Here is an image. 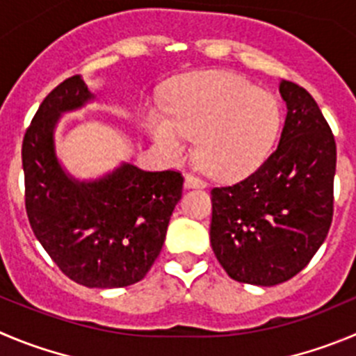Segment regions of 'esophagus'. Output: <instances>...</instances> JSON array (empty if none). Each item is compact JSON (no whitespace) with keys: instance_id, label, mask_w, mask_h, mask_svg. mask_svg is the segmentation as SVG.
<instances>
[{"instance_id":"esophagus-1","label":"esophagus","mask_w":356,"mask_h":356,"mask_svg":"<svg viewBox=\"0 0 356 356\" xmlns=\"http://www.w3.org/2000/svg\"><path fill=\"white\" fill-rule=\"evenodd\" d=\"M184 186L186 188H205V181L195 174H186Z\"/></svg>"}]
</instances>
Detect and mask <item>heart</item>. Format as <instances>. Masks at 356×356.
<instances>
[{
  "label": "heart",
  "instance_id": "obj_1",
  "mask_svg": "<svg viewBox=\"0 0 356 356\" xmlns=\"http://www.w3.org/2000/svg\"><path fill=\"white\" fill-rule=\"evenodd\" d=\"M167 115L151 114L149 128L159 147L182 158L197 137V159L214 177L253 170L274 145L281 105L270 92L227 72L182 77L167 96Z\"/></svg>",
  "mask_w": 356,
  "mask_h": 356
}]
</instances>
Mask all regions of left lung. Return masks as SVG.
<instances>
[{"instance_id":"obj_1","label":"left lung","mask_w":356,"mask_h":356,"mask_svg":"<svg viewBox=\"0 0 356 356\" xmlns=\"http://www.w3.org/2000/svg\"><path fill=\"white\" fill-rule=\"evenodd\" d=\"M286 121L272 154L242 181L212 188L211 244L238 283L274 286L297 275L327 238L337 151L314 98L279 84Z\"/></svg>"}]
</instances>
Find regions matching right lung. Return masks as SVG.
<instances>
[{
    "instance_id": "right-lung-1",
    "label": "right lung",
    "mask_w": 356,
    "mask_h": 356,
    "mask_svg": "<svg viewBox=\"0 0 356 356\" xmlns=\"http://www.w3.org/2000/svg\"><path fill=\"white\" fill-rule=\"evenodd\" d=\"M91 98L82 75H73L36 111L22 140L26 212L63 274L88 288H122L144 279L158 258L184 177L122 165L95 182L70 179L56 159L52 131L61 112Z\"/></svg>"
}]
</instances>
